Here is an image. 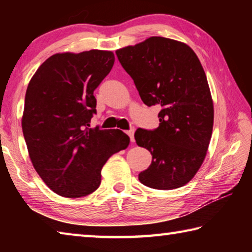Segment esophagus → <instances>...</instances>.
Listing matches in <instances>:
<instances>
[{
    "label": "esophagus",
    "instance_id": "34e87169",
    "mask_svg": "<svg viewBox=\"0 0 252 252\" xmlns=\"http://www.w3.org/2000/svg\"><path fill=\"white\" fill-rule=\"evenodd\" d=\"M126 134L129 135L131 142H134V129H133V127H131L130 130H127L126 131Z\"/></svg>",
    "mask_w": 252,
    "mask_h": 252
}]
</instances>
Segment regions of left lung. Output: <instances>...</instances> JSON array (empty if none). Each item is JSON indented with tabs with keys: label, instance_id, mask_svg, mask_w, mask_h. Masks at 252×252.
<instances>
[{
	"label": "left lung",
	"instance_id": "obj_1",
	"mask_svg": "<svg viewBox=\"0 0 252 252\" xmlns=\"http://www.w3.org/2000/svg\"><path fill=\"white\" fill-rule=\"evenodd\" d=\"M116 54L143 103L161 109L157 129L134 133L152 155L140 182L159 190L183 187L201 167L212 134L213 102L201 63L190 46L161 36Z\"/></svg>",
	"mask_w": 252,
	"mask_h": 252
}]
</instances>
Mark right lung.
<instances>
[{
    "instance_id": "obj_1",
    "label": "right lung",
    "mask_w": 252,
    "mask_h": 252,
    "mask_svg": "<svg viewBox=\"0 0 252 252\" xmlns=\"http://www.w3.org/2000/svg\"><path fill=\"white\" fill-rule=\"evenodd\" d=\"M113 63L111 51L58 53L28 85L22 130L29 156L45 185L62 197L95 191L106 160L130 143L121 130L90 127L96 113L93 92Z\"/></svg>"
}]
</instances>
